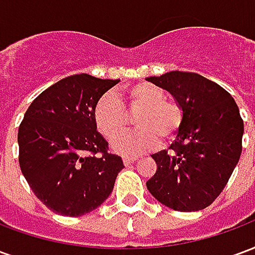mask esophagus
Segmentation results:
<instances>
[{
	"label": "esophagus",
	"instance_id": "esophagus-1",
	"mask_svg": "<svg viewBox=\"0 0 255 255\" xmlns=\"http://www.w3.org/2000/svg\"><path fill=\"white\" fill-rule=\"evenodd\" d=\"M135 161H136V157H132V155H124V157H123V162H124V165L126 166L131 165Z\"/></svg>",
	"mask_w": 255,
	"mask_h": 255
}]
</instances>
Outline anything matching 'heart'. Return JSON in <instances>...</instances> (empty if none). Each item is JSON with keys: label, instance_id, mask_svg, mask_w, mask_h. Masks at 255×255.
I'll use <instances>...</instances> for the list:
<instances>
[{"label": "heart", "instance_id": "b5f03b06", "mask_svg": "<svg viewBox=\"0 0 255 255\" xmlns=\"http://www.w3.org/2000/svg\"><path fill=\"white\" fill-rule=\"evenodd\" d=\"M128 104L140 109L135 116V131L124 133L113 140L112 147L117 153L136 155L155 147L162 139L172 138L182 123V111L173 101L165 98L158 86L140 82L126 93ZM97 128L105 138L113 139L126 129V115L122 102L115 94H106L95 106Z\"/></svg>", "mask_w": 255, "mask_h": 255}]
</instances>
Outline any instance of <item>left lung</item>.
<instances>
[{"mask_svg": "<svg viewBox=\"0 0 255 255\" xmlns=\"http://www.w3.org/2000/svg\"><path fill=\"white\" fill-rule=\"evenodd\" d=\"M146 80L171 93L183 112L169 149L151 154L157 171L146 187L177 212L208 208L241 158L245 128L239 108L228 91L198 73L172 71Z\"/></svg>", "mask_w": 255, "mask_h": 255, "instance_id": "8db88e82", "label": "left lung"}]
</instances>
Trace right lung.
Listing matches in <instances>:
<instances>
[{
  "instance_id": "1",
  "label": "right lung",
  "mask_w": 255,
  "mask_h": 255,
  "mask_svg": "<svg viewBox=\"0 0 255 255\" xmlns=\"http://www.w3.org/2000/svg\"><path fill=\"white\" fill-rule=\"evenodd\" d=\"M120 79L68 76L32 101L20 124L19 164L36 198L61 216L93 212L111 195L122 157L108 153L94 111Z\"/></svg>"
}]
</instances>
